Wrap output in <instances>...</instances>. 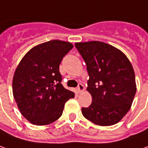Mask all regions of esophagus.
<instances>
[{
	"label": "esophagus",
	"mask_w": 148,
	"mask_h": 148,
	"mask_svg": "<svg viewBox=\"0 0 148 148\" xmlns=\"http://www.w3.org/2000/svg\"><path fill=\"white\" fill-rule=\"evenodd\" d=\"M77 90H78V92H79V93L82 92L84 90V86L82 84H79L78 87H77Z\"/></svg>",
	"instance_id": "1"
}]
</instances>
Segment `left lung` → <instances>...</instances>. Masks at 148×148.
I'll return each instance as SVG.
<instances>
[{
  "instance_id": "1",
  "label": "left lung",
  "mask_w": 148,
  "mask_h": 148,
  "mask_svg": "<svg viewBox=\"0 0 148 148\" xmlns=\"http://www.w3.org/2000/svg\"><path fill=\"white\" fill-rule=\"evenodd\" d=\"M75 47L87 65V89L92 97L83 115L97 125H115L130 110L136 93L132 64L120 50L101 42H79Z\"/></svg>"
}]
</instances>
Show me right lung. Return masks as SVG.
Masks as SVG:
<instances>
[{
	"label": "right lung",
	"mask_w": 148,
	"mask_h": 148,
	"mask_svg": "<svg viewBox=\"0 0 148 148\" xmlns=\"http://www.w3.org/2000/svg\"><path fill=\"white\" fill-rule=\"evenodd\" d=\"M73 48L69 42L52 40L32 48L18 64L13 78V95L23 117L36 125L52 123L62 115L74 93L61 84L60 64Z\"/></svg>",
	"instance_id": "add662e5"
}]
</instances>
